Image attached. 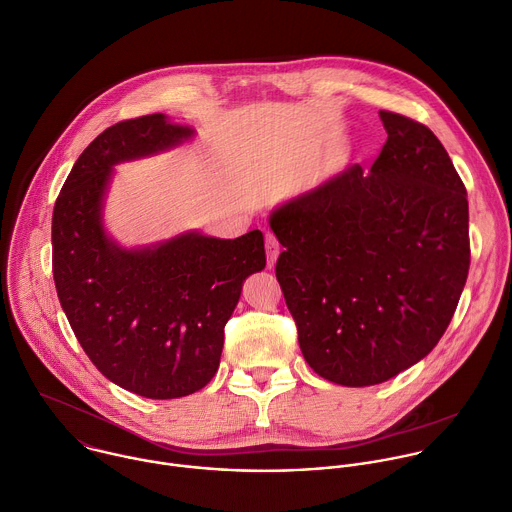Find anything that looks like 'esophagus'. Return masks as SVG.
Here are the masks:
<instances>
[{
  "label": "esophagus",
  "instance_id": "esophagus-1",
  "mask_svg": "<svg viewBox=\"0 0 512 512\" xmlns=\"http://www.w3.org/2000/svg\"><path fill=\"white\" fill-rule=\"evenodd\" d=\"M266 254H268V268H274L276 258L280 254V244H278L276 236L270 234V232L266 234Z\"/></svg>",
  "mask_w": 512,
  "mask_h": 512
}]
</instances>
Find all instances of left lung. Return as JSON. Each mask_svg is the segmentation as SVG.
Wrapping results in <instances>:
<instances>
[{"instance_id": "1", "label": "left lung", "mask_w": 512, "mask_h": 512, "mask_svg": "<svg viewBox=\"0 0 512 512\" xmlns=\"http://www.w3.org/2000/svg\"><path fill=\"white\" fill-rule=\"evenodd\" d=\"M370 172L350 164L270 214L276 278L322 378L372 386L422 360L450 324L468 266V200L440 140L380 112Z\"/></svg>"}]
</instances>
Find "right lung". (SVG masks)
<instances>
[{
    "label": "right lung",
    "instance_id": "obj_1",
    "mask_svg": "<svg viewBox=\"0 0 512 512\" xmlns=\"http://www.w3.org/2000/svg\"><path fill=\"white\" fill-rule=\"evenodd\" d=\"M192 136L164 114L104 130L74 164L52 218L56 290L78 342L108 380L154 400L188 396L214 378L242 284L266 266L260 230L234 240L192 230L142 248L108 236L114 166Z\"/></svg>",
    "mask_w": 512,
    "mask_h": 512
}]
</instances>
